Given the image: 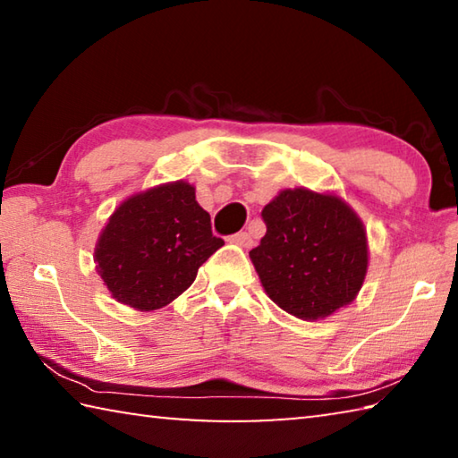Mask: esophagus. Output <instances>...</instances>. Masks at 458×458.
Instances as JSON below:
<instances>
[{
  "label": "esophagus",
  "mask_w": 458,
  "mask_h": 458,
  "mask_svg": "<svg viewBox=\"0 0 458 458\" xmlns=\"http://www.w3.org/2000/svg\"><path fill=\"white\" fill-rule=\"evenodd\" d=\"M230 242H234V244L242 246V248H248V246H252V238H250V234H248V232H238V234L230 236Z\"/></svg>",
  "instance_id": "esophagus-1"
}]
</instances>
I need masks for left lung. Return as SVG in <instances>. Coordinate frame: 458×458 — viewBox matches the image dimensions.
<instances>
[{
    "mask_svg": "<svg viewBox=\"0 0 458 458\" xmlns=\"http://www.w3.org/2000/svg\"><path fill=\"white\" fill-rule=\"evenodd\" d=\"M267 234L250 260L270 301L297 319L317 321L350 305L368 275L363 222L337 193L278 191L262 210Z\"/></svg>",
    "mask_w": 458,
    "mask_h": 458,
    "instance_id": "left-lung-1",
    "label": "left lung"
}]
</instances>
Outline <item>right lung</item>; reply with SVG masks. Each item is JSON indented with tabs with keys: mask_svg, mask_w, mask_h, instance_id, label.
Listing matches in <instances>:
<instances>
[{
	"mask_svg": "<svg viewBox=\"0 0 458 458\" xmlns=\"http://www.w3.org/2000/svg\"><path fill=\"white\" fill-rule=\"evenodd\" d=\"M220 246L196 188L177 180L114 208L97 240L95 265L114 301L155 311L180 297Z\"/></svg>",
	"mask_w": 458,
	"mask_h": 458,
	"instance_id": "obj_1",
	"label": "right lung"
}]
</instances>
